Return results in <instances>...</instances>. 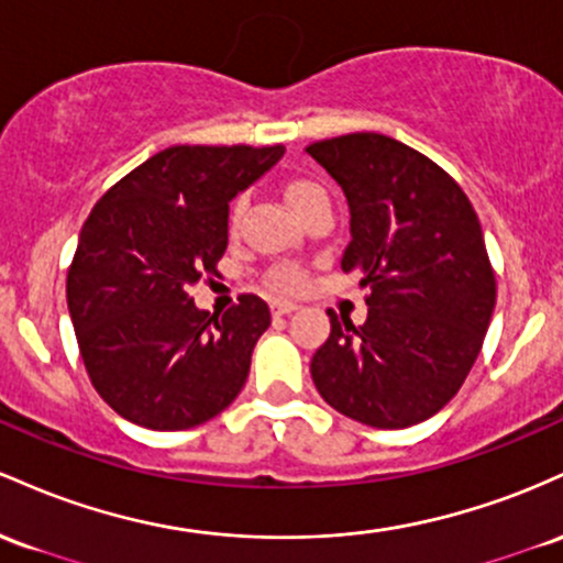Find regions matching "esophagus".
Masks as SVG:
<instances>
[{
  "label": "esophagus",
  "mask_w": 563,
  "mask_h": 563,
  "mask_svg": "<svg viewBox=\"0 0 563 563\" xmlns=\"http://www.w3.org/2000/svg\"><path fill=\"white\" fill-rule=\"evenodd\" d=\"M295 302H289V300H274L271 302V311H274V316H287V313H292L295 311Z\"/></svg>",
  "instance_id": "obj_1"
}]
</instances>
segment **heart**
Returning a JSON list of instances; mask_svg holds the SVG:
<instances>
[{"label":"heart","instance_id":"1","mask_svg":"<svg viewBox=\"0 0 563 563\" xmlns=\"http://www.w3.org/2000/svg\"><path fill=\"white\" fill-rule=\"evenodd\" d=\"M284 194H287V201L292 205L295 212H300L302 207L311 205L313 199L327 197L324 186H319V183L308 180V178H292L287 183V188H284ZM244 210H247V197H244V194H239V197L231 201V212H229L231 231L239 229V223H242V218H244ZM302 279H306V271H302L298 263H279L268 271V282L274 284L276 289H284V292H289V289H298Z\"/></svg>","mask_w":563,"mask_h":563}]
</instances>
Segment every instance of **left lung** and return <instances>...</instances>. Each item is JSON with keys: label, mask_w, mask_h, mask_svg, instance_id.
Wrapping results in <instances>:
<instances>
[{"label": "left lung", "mask_w": 563, "mask_h": 563, "mask_svg": "<svg viewBox=\"0 0 563 563\" xmlns=\"http://www.w3.org/2000/svg\"><path fill=\"white\" fill-rule=\"evenodd\" d=\"M351 207L345 274L366 287V321L330 313L313 353L321 399L372 428H409L454 399L484 345L497 282L482 223L439 164L380 132L306 145Z\"/></svg>", "instance_id": "left-lung-1"}]
</instances>
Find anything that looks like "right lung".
Returning a JSON list of instances; mask_svg holds the SVG:
<instances>
[{"label": "right lung", "instance_id": "right-lung-1", "mask_svg": "<svg viewBox=\"0 0 563 563\" xmlns=\"http://www.w3.org/2000/svg\"><path fill=\"white\" fill-rule=\"evenodd\" d=\"M284 145H173L124 175L85 220L66 298L81 362L117 415L186 431L236 399L268 302L242 295L223 316L191 289L218 274L229 201L282 159Z\"/></svg>", "mask_w": 563, "mask_h": 563}]
</instances>
